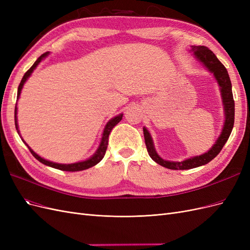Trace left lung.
<instances>
[{"label": "left lung", "instance_id": "left-lung-1", "mask_svg": "<svg viewBox=\"0 0 250 250\" xmlns=\"http://www.w3.org/2000/svg\"><path fill=\"white\" fill-rule=\"evenodd\" d=\"M190 51L193 53L194 57L197 59L210 74H213L214 78L218 83L223 104L224 123L220 135H219L218 139L214 143V145L208 149V152L186 158V160L181 162L166 161L164 158H162L160 154L156 152L151 133L146 127H143L144 138H145L148 154L155 163L171 170H188L197 168L200 167V166L207 165L211 160H214V158L220 153L224 144L228 142L234 122V101L232 97L231 82L229 76L228 70L225 69V66L219 62L217 56L208 48L204 46H191Z\"/></svg>", "mask_w": 250, "mask_h": 250}]
</instances>
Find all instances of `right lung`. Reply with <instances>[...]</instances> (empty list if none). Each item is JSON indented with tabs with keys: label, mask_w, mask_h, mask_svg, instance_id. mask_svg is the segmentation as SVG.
<instances>
[{
	"label": "right lung",
	"mask_w": 250,
	"mask_h": 250,
	"mask_svg": "<svg viewBox=\"0 0 250 250\" xmlns=\"http://www.w3.org/2000/svg\"><path fill=\"white\" fill-rule=\"evenodd\" d=\"M49 54H50L49 52L43 53L42 56H40L39 58H37L36 62L33 63V65L30 67V69L25 73L24 77L21 78V81L20 85H19V88H18L17 100L20 99V96H21V93L22 86H24V84L26 83V81L28 80V78L31 76V74L36 69L37 65L41 63L42 60L46 58ZM122 118H123V113H120V115H118L116 117H113L112 119H110L108 122L106 123V125H105L104 129H103V132H102V138H101V141H100V144H99V147H98V149L96 150V152L92 156L88 157L87 160H85V161L73 163V164H58V163H54V162H51V161H48V160H44L43 157H42L37 153H35L34 151L29 147L28 144L24 140H22V138L21 137V141L24 142L26 145H27V147L29 148L30 152H31L32 155L36 158V160L40 161L42 164L46 165V166H49V167H52V168H54V169H58V170L67 171V172H77V171H82V170H86L88 168H92V167H94V166H96L98 163H100L102 161V158L104 157L105 152H106V149H107L109 133L112 130V128L115 127L120 122L121 120H122ZM14 122H16V128H17V130H18V133L20 134L19 124H18V106H16V109H14Z\"/></svg>",
	"instance_id": "add662e5"
}]
</instances>
